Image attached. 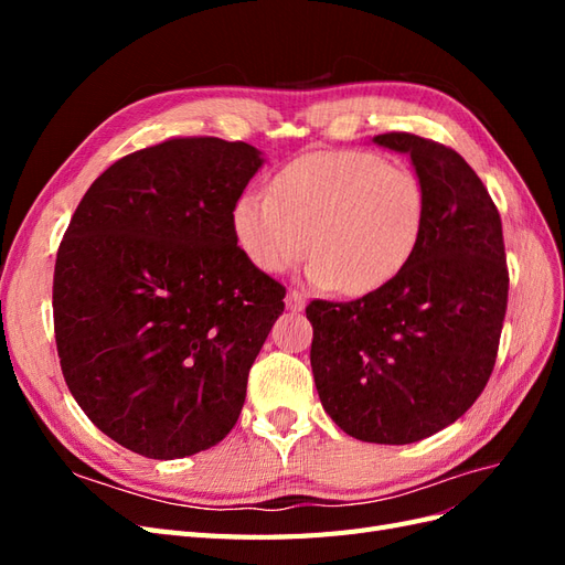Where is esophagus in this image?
Here are the masks:
<instances>
[{
    "label": "esophagus",
    "mask_w": 565,
    "mask_h": 565,
    "mask_svg": "<svg viewBox=\"0 0 565 565\" xmlns=\"http://www.w3.org/2000/svg\"><path fill=\"white\" fill-rule=\"evenodd\" d=\"M285 303H287V309H289V311H295V313H297V311H303L306 297H303V292H299V289H289Z\"/></svg>",
    "instance_id": "1"
}]
</instances>
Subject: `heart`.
<instances>
[{"mask_svg": "<svg viewBox=\"0 0 565 565\" xmlns=\"http://www.w3.org/2000/svg\"><path fill=\"white\" fill-rule=\"evenodd\" d=\"M270 192L235 200L237 247L264 273H282L311 249L309 280L353 297L398 276L429 212L413 169L367 150L306 152L280 169Z\"/></svg>", "mask_w": 565, "mask_h": 565, "instance_id": "1", "label": "heart"}]
</instances>
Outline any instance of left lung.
Masks as SVG:
<instances>
[{
	"mask_svg": "<svg viewBox=\"0 0 565 565\" xmlns=\"http://www.w3.org/2000/svg\"><path fill=\"white\" fill-rule=\"evenodd\" d=\"M407 152L429 212L413 259L374 292L313 299L311 367L341 431L407 446L457 422L481 396L500 349L509 270L502 218L452 148L407 131L374 136Z\"/></svg>",
	"mask_w": 565,
	"mask_h": 565,
	"instance_id": "left-lung-1",
	"label": "left lung"
}]
</instances>
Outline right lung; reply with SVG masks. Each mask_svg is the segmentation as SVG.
Masks as SVG:
<instances>
[{
	"label": "right lung",
	"mask_w": 565,
	"mask_h": 565,
	"mask_svg": "<svg viewBox=\"0 0 565 565\" xmlns=\"http://www.w3.org/2000/svg\"><path fill=\"white\" fill-rule=\"evenodd\" d=\"M264 164L243 141L185 136L100 174L54 270V332L73 398L150 459L207 450L235 426L285 287L235 243L233 204Z\"/></svg>",
	"instance_id": "1"
}]
</instances>
